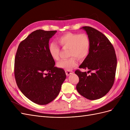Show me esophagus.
<instances>
[{"label": "esophagus", "mask_w": 130, "mask_h": 130, "mask_svg": "<svg viewBox=\"0 0 130 130\" xmlns=\"http://www.w3.org/2000/svg\"><path fill=\"white\" fill-rule=\"evenodd\" d=\"M66 74L67 75V76H69V75L72 74L73 72L72 71H70V70H66Z\"/></svg>", "instance_id": "obj_1"}]
</instances>
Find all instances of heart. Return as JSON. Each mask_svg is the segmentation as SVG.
I'll list each match as a JSON object with an SVG mask.
<instances>
[{
	"label": "heart",
	"instance_id": "b5f03b06",
	"mask_svg": "<svg viewBox=\"0 0 130 130\" xmlns=\"http://www.w3.org/2000/svg\"><path fill=\"white\" fill-rule=\"evenodd\" d=\"M58 43L62 47L69 48L68 59L59 61L58 68L70 70L77 64V59L82 60L88 56L89 52L90 42L88 35L85 34L67 32L57 37ZM60 48L55 42H51L48 45V52L54 60H58L60 55Z\"/></svg>",
	"mask_w": 130,
	"mask_h": 130
}]
</instances>
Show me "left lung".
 <instances>
[{
  "label": "left lung",
  "instance_id": "left-lung-1",
  "mask_svg": "<svg viewBox=\"0 0 130 130\" xmlns=\"http://www.w3.org/2000/svg\"><path fill=\"white\" fill-rule=\"evenodd\" d=\"M89 38L90 46L88 56L79 68L89 70L90 75L76 70L79 77L76 89L80 94L89 100L103 97L111 89L115 80L117 57L114 47L105 35L90 26L82 27Z\"/></svg>",
  "mask_w": 130,
  "mask_h": 130
}]
</instances>
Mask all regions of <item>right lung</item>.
Wrapping results in <instances>:
<instances>
[{
  "label": "right lung",
  "mask_w": 130,
  "mask_h": 130,
  "mask_svg": "<svg viewBox=\"0 0 130 130\" xmlns=\"http://www.w3.org/2000/svg\"><path fill=\"white\" fill-rule=\"evenodd\" d=\"M57 31L37 30L19 44L14 59V77L19 89L33 103L46 105L60 92L64 70L55 67L49 41Z\"/></svg>",
  "instance_id": "1"
}]
</instances>
